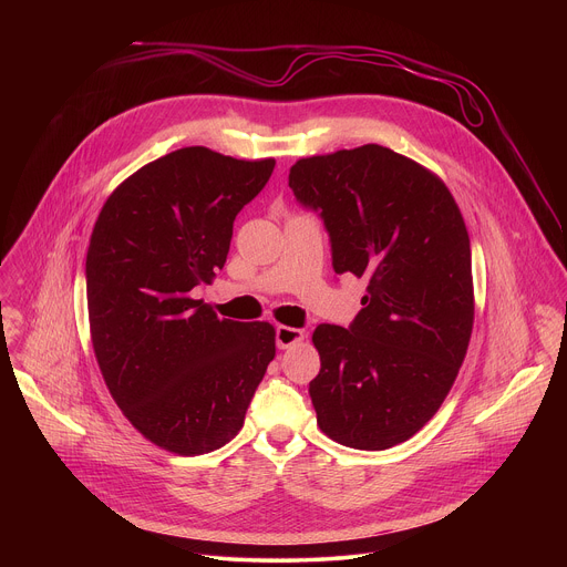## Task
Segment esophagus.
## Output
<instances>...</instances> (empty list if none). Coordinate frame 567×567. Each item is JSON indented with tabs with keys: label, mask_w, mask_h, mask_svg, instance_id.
Here are the masks:
<instances>
[{
	"label": "esophagus",
	"mask_w": 567,
	"mask_h": 567,
	"mask_svg": "<svg viewBox=\"0 0 567 567\" xmlns=\"http://www.w3.org/2000/svg\"><path fill=\"white\" fill-rule=\"evenodd\" d=\"M302 339H305L302 330L287 328V326H278V328H276V346H278L280 350H287V348L300 343Z\"/></svg>",
	"instance_id": "34e87169"
}]
</instances>
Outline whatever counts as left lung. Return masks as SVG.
Wrapping results in <instances>:
<instances>
[{
  "label": "left lung",
  "instance_id": "left-lung-1",
  "mask_svg": "<svg viewBox=\"0 0 567 567\" xmlns=\"http://www.w3.org/2000/svg\"><path fill=\"white\" fill-rule=\"evenodd\" d=\"M289 188L322 219L334 271L368 282L350 328L313 330L316 422L361 451L406 442L442 406L471 339L460 208L433 173L374 143L296 161Z\"/></svg>",
  "mask_w": 567,
  "mask_h": 567
}]
</instances>
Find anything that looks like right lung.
Wrapping results in <instances>:
<instances>
[{"label":"right lung","mask_w":567,"mask_h":567,"mask_svg":"<svg viewBox=\"0 0 567 567\" xmlns=\"http://www.w3.org/2000/svg\"><path fill=\"white\" fill-rule=\"evenodd\" d=\"M274 166L182 147L125 179L96 219L85 265L94 352L123 415L171 453L230 442L276 357L269 322L219 320L195 300Z\"/></svg>","instance_id":"1"}]
</instances>
